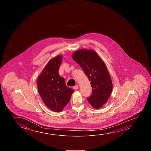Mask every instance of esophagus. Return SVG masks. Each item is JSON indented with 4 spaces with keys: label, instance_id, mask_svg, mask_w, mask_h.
I'll return each instance as SVG.
<instances>
[{
    "label": "esophagus",
    "instance_id": "esophagus-1",
    "mask_svg": "<svg viewBox=\"0 0 151 151\" xmlns=\"http://www.w3.org/2000/svg\"><path fill=\"white\" fill-rule=\"evenodd\" d=\"M78 88V85H76L75 86L73 87V88L75 89H77Z\"/></svg>",
    "mask_w": 151,
    "mask_h": 151
}]
</instances>
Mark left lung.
<instances>
[{
	"instance_id": "obj_1",
	"label": "left lung",
	"mask_w": 151,
	"mask_h": 151,
	"mask_svg": "<svg viewBox=\"0 0 151 151\" xmlns=\"http://www.w3.org/2000/svg\"><path fill=\"white\" fill-rule=\"evenodd\" d=\"M72 58L91 82L92 93L87 98L88 101L94 109L101 108L108 101L113 89L106 65L96 52L91 50H79L72 54Z\"/></svg>"
}]
</instances>
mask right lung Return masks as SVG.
Segmentation results:
<instances>
[{
  "label": "right lung",
  "mask_w": 151,
  "mask_h": 151,
  "mask_svg": "<svg viewBox=\"0 0 151 151\" xmlns=\"http://www.w3.org/2000/svg\"><path fill=\"white\" fill-rule=\"evenodd\" d=\"M62 58L60 55L50 60L37 78V88L42 101L56 112L62 111L74 92L66 86L65 80L58 73Z\"/></svg>",
  "instance_id": "right-lung-1"
}]
</instances>
